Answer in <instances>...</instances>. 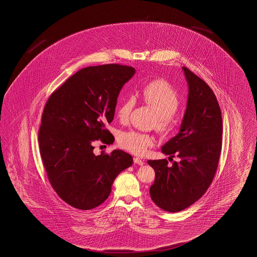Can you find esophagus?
I'll use <instances>...</instances> for the list:
<instances>
[{"label": "esophagus", "mask_w": 257, "mask_h": 257, "mask_svg": "<svg viewBox=\"0 0 257 257\" xmlns=\"http://www.w3.org/2000/svg\"><path fill=\"white\" fill-rule=\"evenodd\" d=\"M134 162H135V163L138 164V165H143V164H145L144 162L140 158H135Z\"/></svg>", "instance_id": "esophagus-1"}]
</instances>
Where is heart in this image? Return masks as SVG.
Returning a JSON list of instances; mask_svg holds the SVG:
<instances>
[{"label": "heart", "instance_id": "obj_1", "mask_svg": "<svg viewBox=\"0 0 257 257\" xmlns=\"http://www.w3.org/2000/svg\"><path fill=\"white\" fill-rule=\"evenodd\" d=\"M139 95L146 104L152 106L157 112V128L162 132H169L174 128L175 110L180 104V98L175 88L163 79H155L146 82L139 89ZM136 105L133 95H128L117 107V117L120 122H126ZM119 146L136 154H143L154 145L151 136L141 132L125 131L119 133Z\"/></svg>", "mask_w": 257, "mask_h": 257}]
</instances>
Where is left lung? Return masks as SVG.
Instances as JSON below:
<instances>
[{"label": "left lung", "mask_w": 257, "mask_h": 257, "mask_svg": "<svg viewBox=\"0 0 257 257\" xmlns=\"http://www.w3.org/2000/svg\"><path fill=\"white\" fill-rule=\"evenodd\" d=\"M188 82L187 108L178 134L162 147V152L180 162L168 166V161L148 163L155 170L150 188L157 206L176 213L193 204L213 181L222 149V115L219 104L206 82L182 67Z\"/></svg>", "instance_id": "obj_1"}]
</instances>
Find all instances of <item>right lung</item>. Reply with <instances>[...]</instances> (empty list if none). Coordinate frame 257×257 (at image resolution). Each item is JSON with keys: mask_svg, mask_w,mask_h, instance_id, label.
<instances>
[{"mask_svg": "<svg viewBox=\"0 0 257 257\" xmlns=\"http://www.w3.org/2000/svg\"><path fill=\"white\" fill-rule=\"evenodd\" d=\"M136 69L119 64L87 67L51 94L39 131L40 153L51 186L70 206L91 210L111 192L115 178L133 158L120 150L94 155L100 139L112 144L106 129L114 118L117 98Z\"/></svg>", "mask_w": 257, "mask_h": 257, "instance_id": "right-lung-1", "label": "right lung"}]
</instances>
